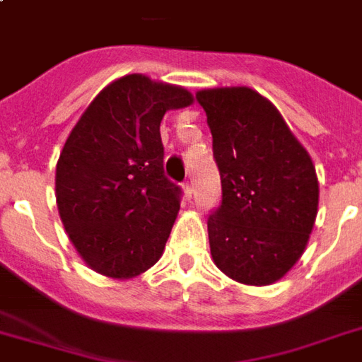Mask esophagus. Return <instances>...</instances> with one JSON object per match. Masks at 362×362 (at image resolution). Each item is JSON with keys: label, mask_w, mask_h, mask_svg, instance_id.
I'll list each match as a JSON object with an SVG mask.
<instances>
[{"label": "esophagus", "mask_w": 362, "mask_h": 362, "mask_svg": "<svg viewBox=\"0 0 362 362\" xmlns=\"http://www.w3.org/2000/svg\"><path fill=\"white\" fill-rule=\"evenodd\" d=\"M184 194H186L188 199L194 196V184H192V182H186V184H184Z\"/></svg>", "instance_id": "obj_1"}]
</instances>
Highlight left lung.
<instances>
[{
	"mask_svg": "<svg viewBox=\"0 0 362 362\" xmlns=\"http://www.w3.org/2000/svg\"><path fill=\"white\" fill-rule=\"evenodd\" d=\"M221 205L207 219L215 266L246 285L281 279L303 256L318 213L310 155L269 100L248 87L199 90Z\"/></svg>",
	"mask_w": 362,
	"mask_h": 362,
	"instance_id": "obj_1",
	"label": "left lung"
}]
</instances>
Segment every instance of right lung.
I'll use <instances>...</instances> for the list:
<instances>
[{
  "mask_svg": "<svg viewBox=\"0 0 362 362\" xmlns=\"http://www.w3.org/2000/svg\"><path fill=\"white\" fill-rule=\"evenodd\" d=\"M192 100L182 87L126 75L71 129L56 166V199L69 240L95 272L134 277L163 256L182 188L165 174L160 119Z\"/></svg>",
  "mask_w": 362,
  "mask_h": 362,
  "instance_id": "obj_1",
  "label": "right lung"
}]
</instances>
